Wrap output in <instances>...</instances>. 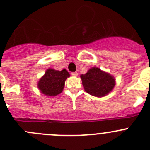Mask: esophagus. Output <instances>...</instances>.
<instances>
[{"label":"esophagus","instance_id":"obj_1","mask_svg":"<svg viewBox=\"0 0 150 150\" xmlns=\"http://www.w3.org/2000/svg\"><path fill=\"white\" fill-rule=\"evenodd\" d=\"M71 75H72V76H75V77H76V76H78V72H72V73H71Z\"/></svg>","mask_w":150,"mask_h":150}]
</instances>
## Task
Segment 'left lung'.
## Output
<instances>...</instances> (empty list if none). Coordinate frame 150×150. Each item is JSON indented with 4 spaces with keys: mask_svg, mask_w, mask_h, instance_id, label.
Wrapping results in <instances>:
<instances>
[{
    "mask_svg": "<svg viewBox=\"0 0 150 150\" xmlns=\"http://www.w3.org/2000/svg\"><path fill=\"white\" fill-rule=\"evenodd\" d=\"M84 89L91 95L101 97L107 95L115 86V78L98 67H91L81 75Z\"/></svg>",
    "mask_w": 150,
    "mask_h": 150,
    "instance_id": "1",
    "label": "left lung"
}]
</instances>
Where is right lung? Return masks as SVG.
Returning <instances> with one entry per match:
<instances>
[{"label": "right lung", "mask_w": 150, "mask_h": 150, "mask_svg": "<svg viewBox=\"0 0 150 150\" xmlns=\"http://www.w3.org/2000/svg\"><path fill=\"white\" fill-rule=\"evenodd\" d=\"M69 76V73L65 69L59 71L50 68L40 78L37 86L45 95L56 96L62 92L65 81Z\"/></svg>", "instance_id": "obj_1"}]
</instances>
